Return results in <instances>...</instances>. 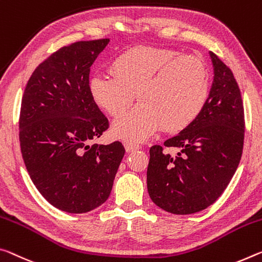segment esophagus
<instances>
[{"mask_svg": "<svg viewBox=\"0 0 262 262\" xmlns=\"http://www.w3.org/2000/svg\"><path fill=\"white\" fill-rule=\"evenodd\" d=\"M124 148H126V151L130 152V151H134V150H138V149L140 148V146H138V144L133 143V142H124Z\"/></svg>", "mask_w": 262, "mask_h": 262, "instance_id": "esophagus-1", "label": "esophagus"}]
</instances>
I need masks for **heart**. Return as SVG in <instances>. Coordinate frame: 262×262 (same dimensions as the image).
<instances>
[{"instance_id": "obj_1", "label": "heart", "mask_w": 262, "mask_h": 262, "mask_svg": "<svg viewBox=\"0 0 262 262\" xmlns=\"http://www.w3.org/2000/svg\"><path fill=\"white\" fill-rule=\"evenodd\" d=\"M110 74L98 73L90 92L99 107L116 120L113 134L142 142L162 129L177 133L202 113L209 98L210 76L204 61L175 50L150 47L128 49L115 57Z\"/></svg>"}]
</instances>
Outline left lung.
<instances>
[{
    "instance_id": "8db88e82",
    "label": "left lung",
    "mask_w": 262,
    "mask_h": 262,
    "mask_svg": "<svg viewBox=\"0 0 262 262\" xmlns=\"http://www.w3.org/2000/svg\"><path fill=\"white\" fill-rule=\"evenodd\" d=\"M213 81L198 118L164 142L176 156L152 146L147 169L149 196L162 210L191 214L222 196L233 177L244 147V106L233 73L209 52Z\"/></svg>"
}]
</instances>
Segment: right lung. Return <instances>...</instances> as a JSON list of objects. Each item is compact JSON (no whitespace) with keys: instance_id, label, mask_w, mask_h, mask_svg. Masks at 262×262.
<instances>
[{"instance_id":"right-lung-1","label":"right lung","mask_w":262,"mask_h":262,"mask_svg":"<svg viewBox=\"0 0 262 262\" xmlns=\"http://www.w3.org/2000/svg\"><path fill=\"white\" fill-rule=\"evenodd\" d=\"M108 38L77 41L52 53L29 79L19 143L32 183L69 213L97 209L110 197L124 155L121 142L92 144L108 120L90 92V70Z\"/></svg>"}]
</instances>
